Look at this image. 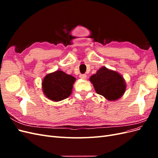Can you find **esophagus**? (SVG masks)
Returning a JSON list of instances; mask_svg holds the SVG:
<instances>
[{"label": "esophagus", "instance_id": "esophagus-1", "mask_svg": "<svg viewBox=\"0 0 158 158\" xmlns=\"http://www.w3.org/2000/svg\"><path fill=\"white\" fill-rule=\"evenodd\" d=\"M80 78L82 80H85V79H86L87 76H86V74H80Z\"/></svg>", "mask_w": 158, "mask_h": 158}]
</instances>
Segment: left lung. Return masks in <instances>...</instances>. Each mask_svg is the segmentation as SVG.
Wrapping results in <instances>:
<instances>
[{"label":"left lung","mask_w":158,"mask_h":158,"mask_svg":"<svg viewBox=\"0 0 158 158\" xmlns=\"http://www.w3.org/2000/svg\"><path fill=\"white\" fill-rule=\"evenodd\" d=\"M97 94L109 101H115L125 94L127 85L121 74L116 71L100 68L89 78Z\"/></svg>","instance_id":"obj_1"}]
</instances>
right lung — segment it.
<instances>
[{"label":"right lung","mask_w":158,"mask_h":158,"mask_svg":"<svg viewBox=\"0 0 158 158\" xmlns=\"http://www.w3.org/2000/svg\"><path fill=\"white\" fill-rule=\"evenodd\" d=\"M75 81L74 76L56 70L47 74L43 80V92L51 101H62L71 95Z\"/></svg>","instance_id":"1"}]
</instances>
